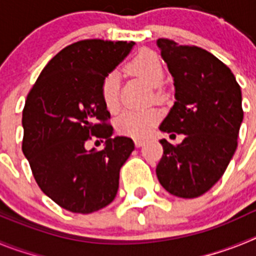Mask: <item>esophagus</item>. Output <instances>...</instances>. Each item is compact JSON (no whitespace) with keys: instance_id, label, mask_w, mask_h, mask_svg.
I'll list each match as a JSON object with an SVG mask.
<instances>
[{"instance_id":"esophagus-1","label":"esophagus","mask_w":256,"mask_h":256,"mask_svg":"<svg viewBox=\"0 0 256 256\" xmlns=\"http://www.w3.org/2000/svg\"><path fill=\"white\" fill-rule=\"evenodd\" d=\"M144 140H142V138H136L134 140V144L136 146H137V148H141V146H144Z\"/></svg>"}]
</instances>
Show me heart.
Masks as SVG:
<instances>
[{
  "label": "heart",
  "mask_w": 256,
  "mask_h": 256,
  "mask_svg": "<svg viewBox=\"0 0 256 256\" xmlns=\"http://www.w3.org/2000/svg\"><path fill=\"white\" fill-rule=\"evenodd\" d=\"M126 70L130 74L138 76L150 87H152L154 100L160 101L164 98V92L160 88L164 82V66L155 52L151 50H141L126 64ZM101 96L108 110L116 108L119 104V76L116 72H110L104 76L101 82ZM159 118V112L155 108H144V110L128 108L119 115L116 126L119 130L126 134L142 137L152 130Z\"/></svg>",
  "instance_id": "b5f03b06"
}]
</instances>
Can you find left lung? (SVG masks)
<instances>
[{"instance_id": "left-lung-1", "label": "left lung", "mask_w": 256, "mask_h": 256, "mask_svg": "<svg viewBox=\"0 0 256 256\" xmlns=\"http://www.w3.org/2000/svg\"><path fill=\"white\" fill-rule=\"evenodd\" d=\"M156 44L176 90V102L159 130L184 134L177 146L160 140L164 152L156 176L172 195L198 198L220 180L237 148L241 88L230 68L210 52L164 38Z\"/></svg>"}]
</instances>
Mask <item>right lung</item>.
Masks as SVG:
<instances>
[{
    "instance_id": "add662e5",
    "label": "right lung",
    "mask_w": 256,
    "mask_h": 256,
    "mask_svg": "<svg viewBox=\"0 0 256 256\" xmlns=\"http://www.w3.org/2000/svg\"><path fill=\"white\" fill-rule=\"evenodd\" d=\"M134 42L79 40L50 60L22 110V152L36 182L61 208L90 214L108 206L119 172L134 150L132 138L112 137L101 96L104 76L130 55ZM106 140L88 152L90 136Z\"/></svg>"
}]
</instances>
